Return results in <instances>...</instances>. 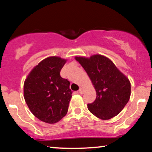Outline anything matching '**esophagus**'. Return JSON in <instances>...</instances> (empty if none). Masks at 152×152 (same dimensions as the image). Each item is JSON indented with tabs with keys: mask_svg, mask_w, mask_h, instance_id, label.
<instances>
[{
	"mask_svg": "<svg viewBox=\"0 0 152 152\" xmlns=\"http://www.w3.org/2000/svg\"><path fill=\"white\" fill-rule=\"evenodd\" d=\"M79 92H80V94H83L84 93V89L83 88H80V90H79Z\"/></svg>",
	"mask_w": 152,
	"mask_h": 152,
	"instance_id": "esophagus-1",
	"label": "esophagus"
}]
</instances>
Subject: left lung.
Returning a JSON list of instances; mask_svg holds the SVG:
<instances>
[{"mask_svg": "<svg viewBox=\"0 0 152 152\" xmlns=\"http://www.w3.org/2000/svg\"><path fill=\"white\" fill-rule=\"evenodd\" d=\"M87 72L96 91V99L88 104L91 113L101 120H109L119 114L129 100L131 83L127 77L104 55L75 57Z\"/></svg>", "mask_w": 152, "mask_h": 152, "instance_id": "8db88e82", "label": "left lung"}]
</instances>
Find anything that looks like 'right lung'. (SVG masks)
I'll return each instance as SVG.
<instances>
[{
  "label": "right lung",
  "mask_w": 152,
  "mask_h": 152,
  "mask_svg": "<svg viewBox=\"0 0 152 152\" xmlns=\"http://www.w3.org/2000/svg\"><path fill=\"white\" fill-rule=\"evenodd\" d=\"M67 59L53 56L34 66L24 82V99L33 115L55 124L66 115L72 97L70 82L60 76Z\"/></svg>",
  "instance_id": "obj_1"
}]
</instances>
